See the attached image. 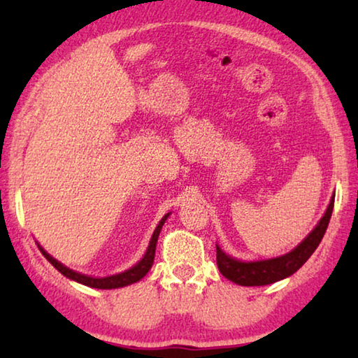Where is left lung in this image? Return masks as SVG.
Masks as SVG:
<instances>
[{
  "label": "left lung",
  "instance_id": "8db88e82",
  "mask_svg": "<svg viewBox=\"0 0 358 358\" xmlns=\"http://www.w3.org/2000/svg\"><path fill=\"white\" fill-rule=\"evenodd\" d=\"M333 203L335 196L327 207L324 216L320 217L317 226L311 230V234L301 241V243L284 256L266 259V260H254V262H243L227 256L220 246L216 245V264L217 268L226 276L229 281L240 286H266V284L276 282L284 280L290 275H294L300 266L311 257V254L316 251L320 240H322L327 227H329Z\"/></svg>",
  "mask_w": 358,
  "mask_h": 358
}]
</instances>
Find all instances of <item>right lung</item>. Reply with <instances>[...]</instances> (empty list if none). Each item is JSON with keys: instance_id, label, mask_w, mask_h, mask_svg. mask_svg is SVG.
<instances>
[{"instance_id": "add662e5", "label": "right lung", "mask_w": 358, "mask_h": 358, "mask_svg": "<svg viewBox=\"0 0 358 358\" xmlns=\"http://www.w3.org/2000/svg\"><path fill=\"white\" fill-rule=\"evenodd\" d=\"M167 213L162 220L157 224V227L155 229L153 232V237L150 240V245L147 248V252H145V256L138 260V262L131 266L129 270L126 271H121L118 275H112V276H106V278H93V276H87V275H82L78 273V271H74L68 268V266H64L62 262H58L57 259H53L50 254H48L44 248L39 246L41 252L44 254V257L50 262L55 268L59 271V273L64 275L66 278H69V280H74L77 282L83 284V286H88V287H94V289H117V287H124V286H129L132 282H137L141 281L142 278L148 273V270L151 268V265H153V260H155V252H156V243H157V237H159V232L162 226H164L166 220L169 217Z\"/></svg>"}]
</instances>
